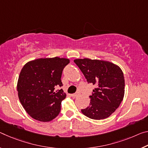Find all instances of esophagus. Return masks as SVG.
Listing matches in <instances>:
<instances>
[{
  "label": "esophagus",
  "mask_w": 148,
  "mask_h": 148,
  "mask_svg": "<svg viewBox=\"0 0 148 148\" xmlns=\"http://www.w3.org/2000/svg\"><path fill=\"white\" fill-rule=\"evenodd\" d=\"M78 93H73V94H72V95H71L72 97H76L77 96H78Z\"/></svg>",
  "instance_id": "obj_1"
}]
</instances>
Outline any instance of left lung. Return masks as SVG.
Returning a JSON list of instances; mask_svg holds the SVG:
<instances>
[{
  "mask_svg": "<svg viewBox=\"0 0 148 148\" xmlns=\"http://www.w3.org/2000/svg\"><path fill=\"white\" fill-rule=\"evenodd\" d=\"M74 62L88 83L95 86L90 96V105L81 111L94 120L111 116L121 105L125 95V77L118 65L103 60L79 58Z\"/></svg>",
  "mask_w": 148,
  "mask_h": 148,
  "instance_id": "obj_1",
  "label": "left lung"
}]
</instances>
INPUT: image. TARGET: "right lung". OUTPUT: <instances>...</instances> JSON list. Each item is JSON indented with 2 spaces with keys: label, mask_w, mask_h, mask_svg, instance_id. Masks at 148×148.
<instances>
[{
  "label": "right lung",
  "mask_w": 148,
  "mask_h": 148,
  "mask_svg": "<svg viewBox=\"0 0 148 148\" xmlns=\"http://www.w3.org/2000/svg\"><path fill=\"white\" fill-rule=\"evenodd\" d=\"M69 58H41L31 60L23 66L17 83L20 101L29 115L41 122H49L57 117L60 105L66 98L61 87L64 68Z\"/></svg>",
  "instance_id": "obj_1"
}]
</instances>
